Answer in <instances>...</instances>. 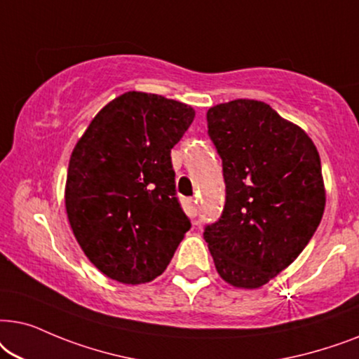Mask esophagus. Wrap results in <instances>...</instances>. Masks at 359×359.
I'll use <instances>...</instances> for the list:
<instances>
[{
  "label": "esophagus",
  "mask_w": 359,
  "mask_h": 359,
  "mask_svg": "<svg viewBox=\"0 0 359 359\" xmlns=\"http://www.w3.org/2000/svg\"><path fill=\"white\" fill-rule=\"evenodd\" d=\"M187 212L192 217H197V198H189L187 200Z\"/></svg>",
  "instance_id": "esophagus-1"
}]
</instances>
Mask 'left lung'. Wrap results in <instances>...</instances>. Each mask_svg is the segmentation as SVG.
Here are the masks:
<instances>
[{"label":"left lung","mask_w":359,"mask_h":359,"mask_svg":"<svg viewBox=\"0 0 359 359\" xmlns=\"http://www.w3.org/2000/svg\"><path fill=\"white\" fill-rule=\"evenodd\" d=\"M207 121L226 202L203 238L224 283L259 289L297 259L323 217L318 151L302 128L257 100L215 104Z\"/></svg>","instance_id":"1"}]
</instances>
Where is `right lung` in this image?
Segmentation results:
<instances>
[{
	"mask_svg": "<svg viewBox=\"0 0 359 359\" xmlns=\"http://www.w3.org/2000/svg\"><path fill=\"white\" fill-rule=\"evenodd\" d=\"M194 118L185 103L126 92L100 109L72 151L67 217L85 256L109 279L154 280L190 229L170 149Z\"/></svg>",
	"mask_w": 359,
	"mask_h": 359,
	"instance_id": "1",
	"label": "right lung"
}]
</instances>
